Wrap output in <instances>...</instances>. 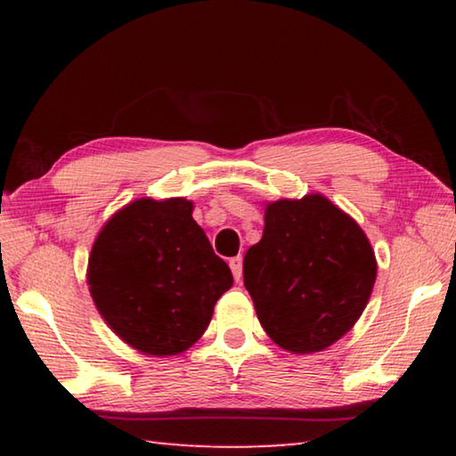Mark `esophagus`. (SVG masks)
<instances>
[{"label": "esophagus", "instance_id": "esophagus-1", "mask_svg": "<svg viewBox=\"0 0 456 456\" xmlns=\"http://www.w3.org/2000/svg\"><path fill=\"white\" fill-rule=\"evenodd\" d=\"M229 265H231V272H233L235 281H241V277H243V257L241 256L233 257L229 261Z\"/></svg>", "mask_w": 456, "mask_h": 456}]
</instances>
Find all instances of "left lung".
I'll return each instance as SVG.
<instances>
[{
	"label": "left lung",
	"mask_w": 456,
	"mask_h": 456,
	"mask_svg": "<svg viewBox=\"0 0 456 456\" xmlns=\"http://www.w3.org/2000/svg\"><path fill=\"white\" fill-rule=\"evenodd\" d=\"M362 227L318 192L265 205L261 241L243 259V281L265 334L291 354L330 348L354 328L376 281Z\"/></svg>",
	"instance_id": "obj_1"
}]
</instances>
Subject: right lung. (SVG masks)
<instances>
[{
	"instance_id": "obj_1",
	"label": "right lung",
	"mask_w": 456,
	"mask_h": 456,
	"mask_svg": "<svg viewBox=\"0 0 456 456\" xmlns=\"http://www.w3.org/2000/svg\"><path fill=\"white\" fill-rule=\"evenodd\" d=\"M86 280L108 328L157 358L189 350L233 285L184 197H142L114 213L92 245Z\"/></svg>"
}]
</instances>
